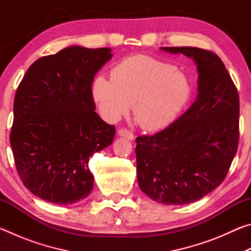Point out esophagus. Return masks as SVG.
I'll return each instance as SVG.
<instances>
[{"instance_id":"34e87169","label":"esophagus","mask_w":251,"mask_h":251,"mask_svg":"<svg viewBox=\"0 0 251 251\" xmlns=\"http://www.w3.org/2000/svg\"><path fill=\"white\" fill-rule=\"evenodd\" d=\"M117 134L120 135V136H122V137H126V138L130 139V141H133V139L135 138L134 134L131 133L130 130L126 129V128H122V129H120V130H118V133H117Z\"/></svg>"}]
</instances>
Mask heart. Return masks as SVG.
Returning <instances> with one entry per match:
<instances>
[{
    "label": "heart",
    "mask_w": 251,
    "mask_h": 251,
    "mask_svg": "<svg viewBox=\"0 0 251 251\" xmlns=\"http://www.w3.org/2000/svg\"><path fill=\"white\" fill-rule=\"evenodd\" d=\"M189 94L190 84L184 73L142 54L122 59L110 70V79L99 75L92 85L93 100L106 121H117L133 104L135 121L147 130L171 124Z\"/></svg>",
    "instance_id": "obj_1"
}]
</instances>
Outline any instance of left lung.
I'll return each instance as SVG.
<instances>
[{"label": "left lung", "instance_id": "left-lung-1", "mask_svg": "<svg viewBox=\"0 0 251 251\" xmlns=\"http://www.w3.org/2000/svg\"><path fill=\"white\" fill-rule=\"evenodd\" d=\"M193 57L198 96L166 128L136 138L142 192L165 205H185L222 184L239 143V95L217 54L198 48H163Z\"/></svg>", "mask_w": 251, "mask_h": 251}]
</instances>
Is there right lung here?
<instances>
[{
    "mask_svg": "<svg viewBox=\"0 0 251 251\" xmlns=\"http://www.w3.org/2000/svg\"><path fill=\"white\" fill-rule=\"evenodd\" d=\"M110 49L71 46L28 67L14 99L10 134L16 171L35 196L70 205L91 194L90 157L110 145L115 126L95 112L92 83Z\"/></svg>",
    "mask_w": 251,
    "mask_h": 251,
    "instance_id": "right-lung-1",
    "label": "right lung"
}]
</instances>
